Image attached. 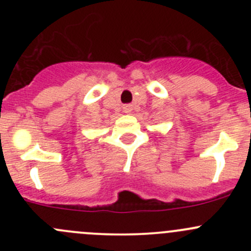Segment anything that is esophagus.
<instances>
[{
  "instance_id": "esophagus-1",
  "label": "esophagus",
  "mask_w": 251,
  "mask_h": 251,
  "mask_svg": "<svg viewBox=\"0 0 251 251\" xmlns=\"http://www.w3.org/2000/svg\"><path fill=\"white\" fill-rule=\"evenodd\" d=\"M124 111H125V113H131V111H132V105L131 104H126V105H124Z\"/></svg>"
}]
</instances>
